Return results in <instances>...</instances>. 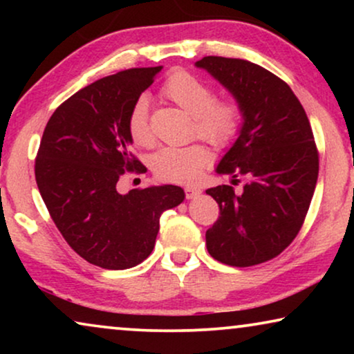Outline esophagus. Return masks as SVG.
I'll return each mask as SVG.
<instances>
[{
  "label": "esophagus",
  "mask_w": 354,
  "mask_h": 354,
  "mask_svg": "<svg viewBox=\"0 0 354 354\" xmlns=\"http://www.w3.org/2000/svg\"><path fill=\"white\" fill-rule=\"evenodd\" d=\"M200 195H201V188H196V187H187L185 188L187 200H193V198H196Z\"/></svg>",
  "instance_id": "1"
}]
</instances>
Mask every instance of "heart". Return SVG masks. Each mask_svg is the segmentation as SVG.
Listing matches in <instances>:
<instances>
[{
	"label": "heart",
	"mask_w": 354,
	"mask_h": 354,
	"mask_svg": "<svg viewBox=\"0 0 354 354\" xmlns=\"http://www.w3.org/2000/svg\"><path fill=\"white\" fill-rule=\"evenodd\" d=\"M162 95L193 115L195 130L200 137L217 147H225L236 137L241 127V109L234 100H214V91L205 80L185 71H177L167 77ZM127 129L130 138L140 147L153 143L149 125L148 100L135 101L130 109ZM211 162V153L203 145L164 147L151 158V169L159 180L171 183H193L203 169Z\"/></svg>",
	"instance_id": "1"
}]
</instances>
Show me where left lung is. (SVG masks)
I'll return each instance as SVG.
<instances>
[{
  "label": "left lung",
  "mask_w": 354,
  "mask_h": 354,
  "mask_svg": "<svg viewBox=\"0 0 354 354\" xmlns=\"http://www.w3.org/2000/svg\"><path fill=\"white\" fill-rule=\"evenodd\" d=\"M195 66L234 96L243 115L216 172L246 183L240 195L230 185L206 190L221 209L206 232L207 251L235 268L261 264L292 243L311 205L319 174L311 125L292 88L264 67L221 56Z\"/></svg>",
  "instance_id": "obj_1"
}]
</instances>
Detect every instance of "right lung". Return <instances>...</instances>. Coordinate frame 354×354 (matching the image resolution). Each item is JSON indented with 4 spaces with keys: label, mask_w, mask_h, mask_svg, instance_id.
<instances>
[{
    "label": "right lung",
    "mask_w": 354,
    "mask_h": 354,
    "mask_svg": "<svg viewBox=\"0 0 354 354\" xmlns=\"http://www.w3.org/2000/svg\"><path fill=\"white\" fill-rule=\"evenodd\" d=\"M162 66L103 77L66 100L48 120L35 161L38 190L51 219L77 254L122 270L148 258L159 217L185 200L176 185L118 192L125 171L145 166L129 153L127 120Z\"/></svg>",
    "instance_id": "obj_1"
}]
</instances>
